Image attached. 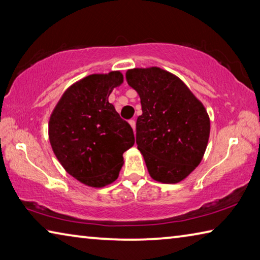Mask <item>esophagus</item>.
I'll return each mask as SVG.
<instances>
[{
	"label": "esophagus",
	"instance_id": "esophagus-1",
	"mask_svg": "<svg viewBox=\"0 0 260 260\" xmlns=\"http://www.w3.org/2000/svg\"><path fill=\"white\" fill-rule=\"evenodd\" d=\"M129 125L132 126V128H133V131L135 132V128H136V126H135V119H131V120H129Z\"/></svg>",
	"mask_w": 260,
	"mask_h": 260
}]
</instances>
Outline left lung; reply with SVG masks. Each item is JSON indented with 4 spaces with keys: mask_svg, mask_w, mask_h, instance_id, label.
<instances>
[{
    "mask_svg": "<svg viewBox=\"0 0 260 260\" xmlns=\"http://www.w3.org/2000/svg\"><path fill=\"white\" fill-rule=\"evenodd\" d=\"M126 80L141 100L136 144L149 174L161 183L182 181L200 165L209 142L203 103L181 79L160 68L128 70Z\"/></svg>",
    "mask_w": 260,
    "mask_h": 260,
    "instance_id": "1",
    "label": "left lung"
}]
</instances>
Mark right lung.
Segmentation results:
<instances>
[{
    "mask_svg": "<svg viewBox=\"0 0 260 260\" xmlns=\"http://www.w3.org/2000/svg\"><path fill=\"white\" fill-rule=\"evenodd\" d=\"M119 71L90 74L70 86L49 119V140L65 171L89 187L116 181L122 153L133 147V129L122 120L109 96L120 86Z\"/></svg>",
    "mask_w": 260,
    "mask_h": 260,
    "instance_id": "right-lung-1",
    "label": "right lung"
}]
</instances>
